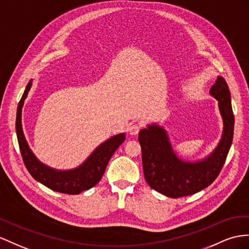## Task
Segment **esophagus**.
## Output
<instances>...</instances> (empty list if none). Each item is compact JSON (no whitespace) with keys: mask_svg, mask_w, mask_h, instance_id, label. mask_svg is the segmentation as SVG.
<instances>
[{"mask_svg":"<svg viewBox=\"0 0 249 249\" xmlns=\"http://www.w3.org/2000/svg\"><path fill=\"white\" fill-rule=\"evenodd\" d=\"M140 129H141V125H139V124H132L128 127V131L131 136L138 135Z\"/></svg>","mask_w":249,"mask_h":249,"instance_id":"obj_1","label":"esophagus"}]
</instances>
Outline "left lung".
<instances>
[{"instance_id": "1", "label": "left lung", "mask_w": 249, "mask_h": 249, "mask_svg": "<svg viewBox=\"0 0 249 249\" xmlns=\"http://www.w3.org/2000/svg\"><path fill=\"white\" fill-rule=\"evenodd\" d=\"M209 93L218 100L223 133L218 146L203 160L187 162L178 158L166 130L161 126L151 124L140 131L145 180L158 193L174 199L190 196L209 186L219 176L232 143L234 117L224 78L218 76Z\"/></svg>"}]
</instances>
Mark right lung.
Returning a JSON list of instances; mask_svg holds the SVG:
<instances>
[{
  "mask_svg": "<svg viewBox=\"0 0 249 249\" xmlns=\"http://www.w3.org/2000/svg\"><path fill=\"white\" fill-rule=\"evenodd\" d=\"M31 85H33V80L29 81L18 102L16 120L18 147L29 174L43 185L62 194L79 195L82 191L93 187L103 177L107 164L114 151L125 141V133H119L99 145L79 167L70 170H58L47 166L37 160L34 152L31 151L22 128V108Z\"/></svg>",
  "mask_w": 249,
  "mask_h": 249,
  "instance_id": "right-lung-1",
  "label": "right lung"
}]
</instances>
